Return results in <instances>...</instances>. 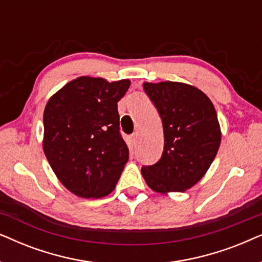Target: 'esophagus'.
<instances>
[{
	"label": "esophagus",
	"instance_id": "obj_1",
	"mask_svg": "<svg viewBox=\"0 0 262 262\" xmlns=\"http://www.w3.org/2000/svg\"><path fill=\"white\" fill-rule=\"evenodd\" d=\"M138 132L136 131V132H134V134H132V136H131V142H132V144L134 145H136L137 144V142H138Z\"/></svg>",
	"mask_w": 262,
	"mask_h": 262
}]
</instances>
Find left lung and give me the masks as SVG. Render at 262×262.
I'll list each match as a JSON object with an SVG mask.
<instances>
[{
	"label": "left lung",
	"mask_w": 262,
	"mask_h": 262,
	"mask_svg": "<svg viewBox=\"0 0 262 262\" xmlns=\"http://www.w3.org/2000/svg\"><path fill=\"white\" fill-rule=\"evenodd\" d=\"M162 119L164 146L161 159L143 166L146 185L159 193L185 192L209 169L221 144V127L211 100L181 82L143 84Z\"/></svg>",
	"instance_id": "left-lung-1"
}]
</instances>
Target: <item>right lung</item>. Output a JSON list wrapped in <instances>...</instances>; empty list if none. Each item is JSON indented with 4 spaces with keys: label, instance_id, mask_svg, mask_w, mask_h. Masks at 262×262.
Returning <instances> with one entry per match:
<instances>
[{
    "label": "right lung",
    "instance_id": "add662e5",
    "mask_svg": "<svg viewBox=\"0 0 262 262\" xmlns=\"http://www.w3.org/2000/svg\"><path fill=\"white\" fill-rule=\"evenodd\" d=\"M128 87V80L81 76L46 103L45 156L64 187L81 198L110 194L127 162L118 101Z\"/></svg>",
    "mask_w": 262,
    "mask_h": 262
}]
</instances>
